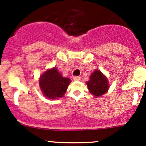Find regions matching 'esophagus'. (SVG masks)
Masks as SVG:
<instances>
[{
  "label": "esophagus",
  "instance_id": "1",
  "mask_svg": "<svg viewBox=\"0 0 146 146\" xmlns=\"http://www.w3.org/2000/svg\"><path fill=\"white\" fill-rule=\"evenodd\" d=\"M73 80H74L75 81H80V80H81V78H80V76H75V77H73Z\"/></svg>",
  "mask_w": 146,
  "mask_h": 146
}]
</instances>
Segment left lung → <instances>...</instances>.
<instances>
[{"label":"left lung","mask_w":146,"mask_h":146,"mask_svg":"<svg viewBox=\"0 0 146 146\" xmlns=\"http://www.w3.org/2000/svg\"><path fill=\"white\" fill-rule=\"evenodd\" d=\"M86 84L90 93L95 98L104 95L110 88L107 76L98 69L90 76V80Z\"/></svg>","instance_id":"8db88e82"}]
</instances>
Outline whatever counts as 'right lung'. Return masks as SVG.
<instances>
[{
  "label": "right lung",
  "mask_w": 146,
  "mask_h": 146,
  "mask_svg": "<svg viewBox=\"0 0 146 146\" xmlns=\"http://www.w3.org/2000/svg\"><path fill=\"white\" fill-rule=\"evenodd\" d=\"M71 82L68 78H64L56 67L46 70L40 76L39 84L42 94L49 100L63 98Z\"/></svg>",
  "instance_id": "1"
}]
</instances>
